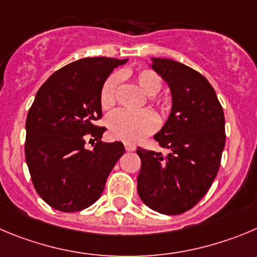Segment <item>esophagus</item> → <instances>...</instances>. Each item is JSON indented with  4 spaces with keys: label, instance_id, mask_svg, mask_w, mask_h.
<instances>
[{
    "label": "esophagus",
    "instance_id": "esophagus-1",
    "mask_svg": "<svg viewBox=\"0 0 257 257\" xmlns=\"http://www.w3.org/2000/svg\"><path fill=\"white\" fill-rule=\"evenodd\" d=\"M124 147H125V151H128V152H132V151L136 150V146L132 145V143H125Z\"/></svg>",
    "mask_w": 257,
    "mask_h": 257
}]
</instances>
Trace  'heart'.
Returning a JSON list of instances; mask_svg holds the SVG:
<instances>
[{
    "instance_id": "b5f03b06",
    "label": "heart",
    "mask_w": 257,
    "mask_h": 257,
    "mask_svg": "<svg viewBox=\"0 0 257 257\" xmlns=\"http://www.w3.org/2000/svg\"><path fill=\"white\" fill-rule=\"evenodd\" d=\"M133 81L143 93L147 96L157 95L162 88V80L156 72L151 69H141L134 73ZM120 77L117 74H110L100 90V105L102 109H111L116 104L117 87ZM158 107L162 112L167 110L164 101H158ZM110 134L116 140L124 142H138L148 134L153 133L157 128L156 116L150 111H129V110H117L112 112L107 119Z\"/></svg>"
}]
</instances>
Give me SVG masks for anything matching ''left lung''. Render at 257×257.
Here are the masks:
<instances>
[{
    "instance_id": "obj_1",
    "label": "left lung",
    "mask_w": 257,
    "mask_h": 257,
    "mask_svg": "<svg viewBox=\"0 0 257 257\" xmlns=\"http://www.w3.org/2000/svg\"><path fill=\"white\" fill-rule=\"evenodd\" d=\"M152 68L169 83L172 110L155 136L169 155L138 147V194L158 213L177 215L198 204L212 186L224 145L223 107L207 78L195 69L165 58Z\"/></svg>"
}]
</instances>
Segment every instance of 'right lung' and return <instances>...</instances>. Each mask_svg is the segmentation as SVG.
Masks as SVG:
<instances>
[{"instance_id": "add662e5", "label": "right lung", "mask_w": 257, "mask_h": 257, "mask_svg": "<svg viewBox=\"0 0 257 257\" xmlns=\"http://www.w3.org/2000/svg\"><path fill=\"white\" fill-rule=\"evenodd\" d=\"M126 59L82 58L62 67L38 90L26 117L25 158L40 198L61 212H80L101 196L121 142L101 141L100 90L112 69ZM98 142L84 148V136Z\"/></svg>"}]
</instances>
